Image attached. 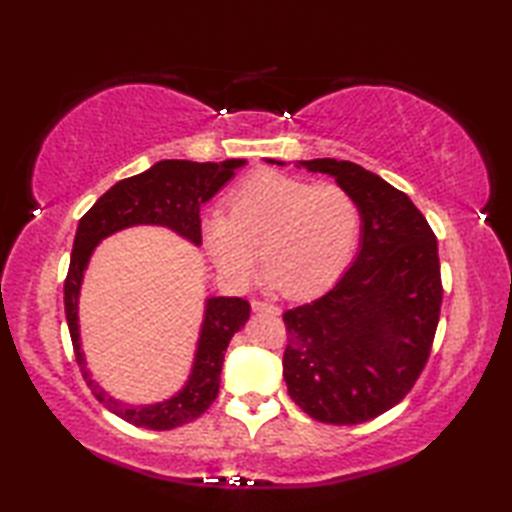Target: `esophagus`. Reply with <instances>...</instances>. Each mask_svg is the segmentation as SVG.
<instances>
[{
  "label": "esophagus",
  "instance_id": "obj_1",
  "mask_svg": "<svg viewBox=\"0 0 512 512\" xmlns=\"http://www.w3.org/2000/svg\"><path fill=\"white\" fill-rule=\"evenodd\" d=\"M250 306H253V310L255 312H270V314H279V308L277 306H273V303H266V301H253L250 303Z\"/></svg>",
  "mask_w": 512,
  "mask_h": 512
}]
</instances>
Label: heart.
<instances>
[{
    "label": "heart",
    "instance_id": "b5f03b06",
    "mask_svg": "<svg viewBox=\"0 0 512 512\" xmlns=\"http://www.w3.org/2000/svg\"><path fill=\"white\" fill-rule=\"evenodd\" d=\"M358 231L361 211L341 184L259 171L231 193L228 215L206 217L202 237L213 264L233 284H246L264 255L268 286L308 299L343 275Z\"/></svg>",
    "mask_w": 512,
    "mask_h": 512
}]
</instances>
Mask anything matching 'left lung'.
Instances as JSON below:
<instances>
[{
    "instance_id": "8db88e82",
    "label": "left lung",
    "mask_w": 512,
    "mask_h": 512,
    "mask_svg": "<svg viewBox=\"0 0 512 512\" xmlns=\"http://www.w3.org/2000/svg\"><path fill=\"white\" fill-rule=\"evenodd\" d=\"M299 167L352 193L361 248L332 290L284 312V378L310 418L361 424L398 405L427 365L442 306L438 239L407 193L361 165L317 158Z\"/></svg>"
}]
</instances>
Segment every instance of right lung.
<instances>
[{"label":"right lung","instance_id":"right-lung-1","mask_svg":"<svg viewBox=\"0 0 512 512\" xmlns=\"http://www.w3.org/2000/svg\"><path fill=\"white\" fill-rule=\"evenodd\" d=\"M246 160L231 158L224 162H191V160H160L138 176L116 182L103 193L92 209L81 217L76 228L70 270L63 286L65 319L72 336L76 363L81 367L85 383L92 389L103 407L116 413L136 427L167 431L187 424L211 407L220 391V374L224 352L233 334L244 328L250 317L248 301L242 297H211L206 299L204 321L195 350L191 376L176 396L156 402V405L132 407L118 402L94 383L79 339V295L83 273L101 239L129 226L154 224L167 226L191 244H202L200 206L209 202L224 184L235 176V169L244 167Z\"/></svg>","mask_w":512,"mask_h":512}]
</instances>
